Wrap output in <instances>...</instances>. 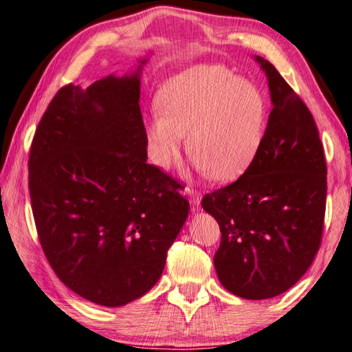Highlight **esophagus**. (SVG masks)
Wrapping results in <instances>:
<instances>
[{"label": "esophagus", "instance_id": "1", "mask_svg": "<svg viewBox=\"0 0 352 352\" xmlns=\"http://www.w3.org/2000/svg\"><path fill=\"white\" fill-rule=\"evenodd\" d=\"M184 192H186V195L189 197V204H190V205H192V206H199V205H200L201 194L199 192V190L186 188V189H184Z\"/></svg>", "mask_w": 352, "mask_h": 352}]
</instances>
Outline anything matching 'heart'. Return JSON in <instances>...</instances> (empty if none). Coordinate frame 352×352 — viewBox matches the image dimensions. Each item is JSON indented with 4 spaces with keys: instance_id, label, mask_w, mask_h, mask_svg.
<instances>
[{
    "instance_id": "obj_1",
    "label": "heart",
    "mask_w": 352,
    "mask_h": 352,
    "mask_svg": "<svg viewBox=\"0 0 352 352\" xmlns=\"http://www.w3.org/2000/svg\"><path fill=\"white\" fill-rule=\"evenodd\" d=\"M160 116L147 126L153 163L168 169L183 148L212 180L241 177L264 138L267 107L252 82L220 65H194L166 80L157 93Z\"/></svg>"
}]
</instances>
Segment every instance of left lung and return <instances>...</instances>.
<instances>
[{
    "label": "left lung",
    "mask_w": 352,
    "mask_h": 352,
    "mask_svg": "<svg viewBox=\"0 0 352 352\" xmlns=\"http://www.w3.org/2000/svg\"><path fill=\"white\" fill-rule=\"evenodd\" d=\"M254 60L273 105L261 148L242 177L206 194L201 206L222 233L214 254L220 284L267 300L300 281L318 252L327 172L311 111L269 60Z\"/></svg>",
    "instance_id": "left-lung-1"
}]
</instances>
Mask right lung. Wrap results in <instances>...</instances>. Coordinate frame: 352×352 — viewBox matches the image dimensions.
<instances>
[{"label": "right lung", "instance_id": "obj_1", "mask_svg": "<svg viewBox=\"0 0 352 352\" xmlns=\"http://www.w3.org/2000/svg\"><path fill=\"white\" fill-rule=\"evenodd\" d=\"M63 87L29 155V192L41 247L77 295L119 307L147 294L188 219L180 184L147 164L141 71Z\"/></svg>", "mask_w": 352, "mask_h": 352}]
</instances>
